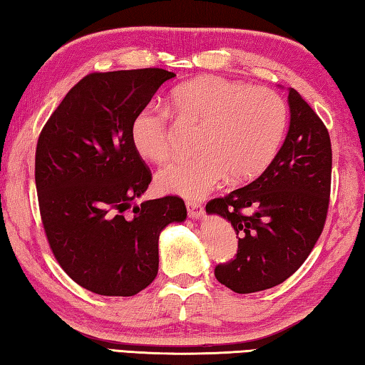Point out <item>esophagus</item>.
Here are the masks:
<instances>
[{
    "label": "esophagus",
    "mask_w": 365,
    "mask_h": 365,
    "mask_svg": "<svg viewBox=\"0 0 365 365\" xmlns=\"http://www.w3.org/2000/svg\"><path fill=\"white\" fill-rule=\"evenodd\" d=\"M187 211H188V215L191 219H201L202 214H205V207H202L201 202H197V201H188Z\"/></svg>",
    "instance_id": "esophagus-1"
}]
</instances>
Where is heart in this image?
I'll list each match as a JSON object with an SVG mask.
<instances>
[{
  "instance_id": "b5f03b06",
  "label": "heart",
  "mask_w": 365,
  "mask_h": 365,
  "mask_svg": "<svg viewBox=\"0 0 365 365\" xmlns=\"http://www.w3.org/2000/svg\"><path fill=\"white\" fill-rule=\"evenodd\" d=\"M170 106L183 122L201 123L193 158L177 159L158 174V188L190 200L202 197L228 178L242 182L269 168L283 141L288 108L267 86H251L217 76H202L178 85ZM141 158L164 163L174 153L168 109L145 106L130 125Z\"/></svg>"
}]
</instances>
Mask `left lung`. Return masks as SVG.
<instances>
[{
	"mask_svg": "<svg viewBox=\"0 0 365 365\" xmlns=\"http://www.w3.org/2000/svg\"><path fill=\"white\" fill-rule=\"evenodd\" d=\"M280 151L256 180L206 205L233 225L238 251L215 265V279L235 293L280 285L298 270L324 230L330 202L331 143L320 117L294 88ZM248 210L246 215L244 211Z\"/></svg>",
	"mask_w": 365,
	"mask_h": 365,
	"instance_id": "1",
	"label": "left lung"
}]
</instances>
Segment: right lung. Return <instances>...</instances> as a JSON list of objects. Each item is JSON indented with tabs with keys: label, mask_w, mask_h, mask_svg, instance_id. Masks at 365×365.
<instances>
[{
	"label": "right lung",
	"mask_w": 365,
	"mask_h": 365,
	"mask_svg": "<svg viewBox=\"0 0 365 365\" xmlns=\"http://www.w3.org/2000/svg\"><path fill=\"white\" fill-rule=\"evenodd\" d=\"M174 77L158 67L88 73L38 137L35 183L49 248L73 282L96 294L145 289L158 275L160 232L187 219L178 196L132 206L153 178L132 143V120Z\"/></svg>",
	"instance_id": "right-lung-1"
}]
</instances>
